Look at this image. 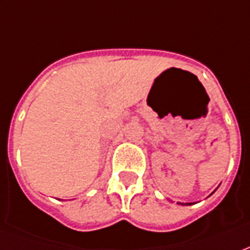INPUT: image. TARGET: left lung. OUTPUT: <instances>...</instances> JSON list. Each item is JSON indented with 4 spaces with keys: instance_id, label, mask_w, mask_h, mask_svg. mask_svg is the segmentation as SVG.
Listing matches in <instances>:
<instances>
[{
    "instance_id": "left-lung-1",
    "label": "left lung",
    "mask_w": 250,
    "mask_h": 250,
    "mask_svg": "<svg viewBox=\"0 0 250 250\" xmlns=\"http://www.w3.org/2000/svg\"><path fill=\"white\" fill-rule=\"evenodd\" d=\"M213 193H214V191H213ZM213 193H211V194H213ZM211 194H210V195H211ZM178 204H181V202H178ZM181 205H193V204H191V202H188V204H181Z\"/></svg>"
}]
</instances>
